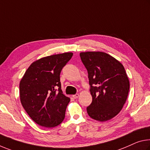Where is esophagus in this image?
Returning <instances> with one entry per match:
<instances>
[{
    "label": "esophagus",
    "instance_id": "34e87169",
    "mask_svg": "<svg viewBox=\"0 0 150 150\" xmlns=\"http://www.w3.org/2000/svg\"><path fill=\"white\" fill-rule=\"evenodd\" d=\"M79 95L78 94V93H77V94H75V95H73V97L74 99H77V98H78V97H79Z\"/></svg>",
    "mask_w": 150,
    "mask_h": 150
}]
</instances>
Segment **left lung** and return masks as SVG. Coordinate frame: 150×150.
Here are the masks:
<instances>
[{"label": "left lung", "mask_w": 150, "mask_h": 150, "mask_svg": "<svg viewBox=\"0 0 150 150\" xmlns=\"http://www.w3.org/2000/svg\"><path fill=\"white\" fill-rule=\"evenodd\" d=\"M88 72L92 103L87 108L93 120L106 122L122 110L127 100L129 81L125 68L110 54L100 51L80 53Z\"/></svg>", "instance_id": "obj_1"}]
</instances>
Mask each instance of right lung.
I'll return each instance as SVG.
<instances>
[{
  "label": "right lung",
  "instance_id": "1",
  "mask_svg": "<svg viewBox=\"0 0 150 150\" xmlns=\"http://www.w3.org/2000/svg\"><path fill=\"white\" fill-rule=\"evenodd\" d=\"M72 56L73 53H64L38 59L28 67L21 80V104L38 125L56 127L65 118L70 98L61 90L60 73Z\"/></svg>",
  "mask_w": 150,
  "mask_h": 150
}]
</instances>
